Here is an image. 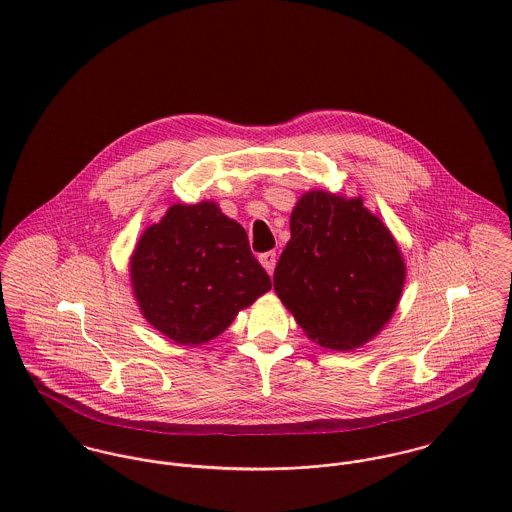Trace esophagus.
I'll use <instances>...</instances> for the list:
<instances>
[{
	"label": "esophagus",
	"mask_w": 512,
	"mask_h": 512,
	"mask_svg": "<svg viewBox=\"0 0 512 512\" xmlns=\"http://www.w3.org/2000/svg\"><path fill=\"white\" fill-rule=\"evenodd\" d=\"M260 262H262V266L266 268V272L272 274L274 268H276V262H278V254H276L274 250H268V252L260 254Z\"/></svg>",
	"instance_id": "34e87169"
}]
</instances>
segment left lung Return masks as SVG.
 I'll return each instance as SVG.
<instances>
[{
  "mask_svg": "<svg viewBox=\"0 0 512 512\" xmlns=\"http://www.w3.org/2000/svg\"><path fill=\"white\" fill-rule=\"evenodd\" d=\"M292 238L274 288L297 325L327 349L349 351L374 337L404 286L400 250L363 199L305 193L293 209Z\"/></svg>",
  "mask_w": 512,
  "mask_h": 512,
  "instance_id": "1",
  "label": "left lung"
}]
</instances>
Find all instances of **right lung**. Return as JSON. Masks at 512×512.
Here are the masks:
<instances>
[{
    "instance_id": "1",
    "label": "right lung",
    "mask_w": 512,
    "mask_h": 512,
    "mask_svg": "<svg viewBox=\"0 0 512 512\" xmlns=\"http://www.w3.org/2000/svg\"><path fill=\"white\" fill-rule=\"evenodd\" d=\"M132 284L147 321L181 345L217 337L272 288L246 230L207 201L173 205L147 228L132 256Z\"/></svg>"
}]
</instances>
